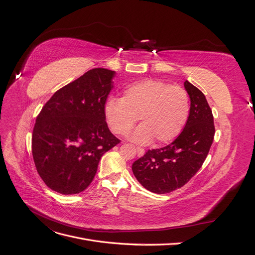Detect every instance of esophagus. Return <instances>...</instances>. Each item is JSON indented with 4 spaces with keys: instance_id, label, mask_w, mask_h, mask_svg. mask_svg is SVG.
Segmentation results:
<instances>
[{
    "instance_id": "34e87169",
    "label": "esophagus",
    "mask_w": 255,
    "mask_h": 255,
    "mask_svg": "<svg viewBox=\"0 0 255 255\" xmlns=\"http://www.w3.org/2000/svg\"><path fill=\"white\" fill-rule=\"evenodd\" d=\"M136 151H137V154L139 156H142L143 154H144V150L142 148H136Z\"/></svg>"
}]
</instances>
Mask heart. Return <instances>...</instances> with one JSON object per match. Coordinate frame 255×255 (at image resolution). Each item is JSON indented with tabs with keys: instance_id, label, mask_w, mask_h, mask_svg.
Segmentation results:
<instances>
[{
	"instance_id": "heart-1",
	"label": "heart",
	"mask_w": 255,
	"mask_h": 255,
	"mask_svg": "<svg viewBox=\"0 0 255 255\" xmlns=\"http://www.w3.org/2000/svg\"><path fill=\"white\" fill-rule=\"evenodd\" d=\"M189 97L184 88L158 80H142L128 85L122 98H110L105 118L116 134L127 135L140 119L130 140L145 144L167 143L180 135L188 120Z\"/></svg>"
}]
</instances>
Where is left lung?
<instances>
[{
	"label": "left lung",
	"mask_w": 255,
	"mask_h": 255,
	"mask_svg": "<svg viewBox=\"0 0 255 255\" xmlns=\"http://www.w3.org/2000/svg\"><path fill=\"white\" fill-rule=\"evenodd\" d=\"M184 88L190 112L181 134L164 148L149 150L132 165L137 181L155 194L184 186L201 168L214 140V118L205 96L188 81Z\"/></svg>",
	"instance_id": "left-lung-1"
}]
</instances>
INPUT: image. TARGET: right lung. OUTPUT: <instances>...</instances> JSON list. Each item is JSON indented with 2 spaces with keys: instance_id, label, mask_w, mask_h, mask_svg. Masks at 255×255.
Returning a JSON list of instances; mask_svg holds the SVG:
<instances>
[{
  "instance_id": "obj_1",
  "label": "right lung",
  "mask_w": 255,
  "mask_h": 255,
  "mask_svg": "<svg viewBox=\"0 0 255 255\" xmlns=\"http://www.w3.org/2000/svg\"><path fill=\"white\" fill-rule=\"evenodd\" d=\"M115 71L89 70L56 91L36 119L34 163L52 190L74 195L94 180L101 156L119 143L107 127L104 106Z\"/></svg>"
}]
</instances>
